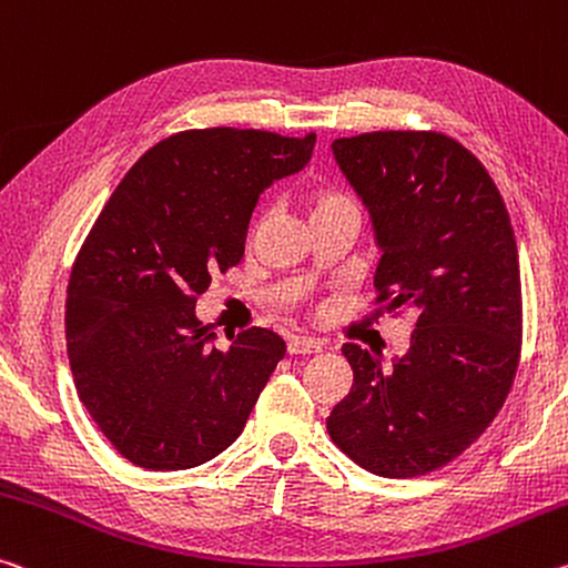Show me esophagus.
Instances as JSON below:
<instances>
[{
    "mask_svg": "<svg viewBox=\"0 0 568 568\" xmlns=\"http://www.w3.org/2000/svg\"><path fill=\"white\" fill-rule=\"evenodd\" d=\"M323 344L316 338H308V336H295L287 341V354L291 356H311V354H321Z\"/></svg>",
    "mask_w": 568,
    "mask_h": 568,
    "instance_id": "1",
    "label": "esophagus"
}]
</instances>
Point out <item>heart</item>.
Returning a JSON list of instances; mask_svg holds the SVG:
<instances>
[{
    "label": "heart",
    "mask_w": 568,
    "mask_h": 568,
    "mask_svg": "<svg viewBox=\"0 0 568 568\" xmlns=\"http://www.w3.org/2000/svg\"><path fill=\"white\" fill-rule=\"evenodd\" d=\"M336 204H346L344 196L331 194V192H321V194L313 196V214L321 212V210H328V206H336Z\"/></svg>",
    "instance_id": "heart-1"
}]
</instances>
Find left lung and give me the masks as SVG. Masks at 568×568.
I'll return each instance as SVG.
<instances>
[{
  "instance_id": "1",
  "label": "left lung",
  "mask_w": 568,
  "mask_h": 568,
  "mask_svg": "<svg viewBox=\"0 0 568 568\" xmlns=\"http://www.w3.org/2000/svg\"><path fill=\"white\" fill-rule=\"evenodd\" d=\"M372 220L386 311L409 308L407 354L344 344L354 384L326 427L351 460L414 478L470 447L506 402L520 356V267L510 217L485 166L427 131L331 143Z\"/></svg>"
}]
</instances>
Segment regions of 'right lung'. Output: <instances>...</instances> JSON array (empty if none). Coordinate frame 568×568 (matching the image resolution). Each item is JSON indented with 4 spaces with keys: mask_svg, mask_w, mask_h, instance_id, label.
<instances>
[{
    "mask_svg": "<svg viewBox=\"0 0 568 568\" xmlns=\"http://www.w3.org/2000/svg\"><path fill=\"white\" fill-rule=\"evenodd\" d=\"M313 146V133H174L103 206L70 273L65 338L78 397L125 460L186 470L245 429L285 341L250 328L220 351L196 295L240 263L260 194L305 169Z\"/></svg>",
    "mask_w": 568,
    "mask_h": 568,
    "instance_id": "1",
    "label": "right lung"
}]
</instances>
